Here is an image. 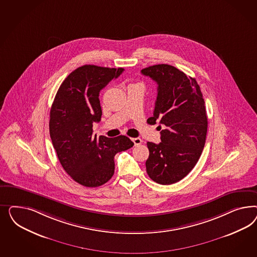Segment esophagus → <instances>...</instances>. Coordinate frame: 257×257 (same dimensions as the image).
I'll return each mask as SVG.
<instances>
[{
    "label": "esophagus",
    "mask_w": 257,
    "mask_h": 257,
    "mask_svg": "<svg viewBox=\"0 0 257 257\" xmlns=\"http://www.w3.org/2000/svg\"><path fill=\"white\" fill-rule=\"evenodd\" d=\"M132 141L134 142L135 146H139L142 142V140H140V138H133Z\"/></svg>",
    "instance_id": "34e87169"
}]
</instances>
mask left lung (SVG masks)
Segmentation results:
<instances>
[{"mask_svg": "<svg viewBox=\"0 0 257 257\" xmlns=\"http://www.w3.org/2000/svg\"><path fill=\"white\" fill-rule=\"evenodd\" d=\"M141 73L158 86L154 116L147 122L159 119L166 126L160 143L147 142L146 171L157 184L171 185L186 177L202 155L208 124L204 100L196 79L173 66L154 65Z\"/></svg>", "mask_w": 257, "mask_h": 257, "instance_id": "obj_1", "label": "left lung"}]
</instances>
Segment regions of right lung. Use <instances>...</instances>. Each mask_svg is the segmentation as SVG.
Wrapping results in <instances>:
<instances>
[{
    "mask_svg": "<svg viewBox=\"0 0 257 257\" xmlns=\"http://www.w3.org/2000/svg\"><path fill=\"white\" fill-rule=\"evenodd\" d=\"M122 68L84 65L63 81L50 112V136L63 169L78 184L100 187L115 171L114 156L134 146L125 136L109 139L93 136L101 120L99 94Z\"/></svg>",
    "mask_w": 257,
    "mask_h": 257,
    "instance_id": "add662e5",
    "label": "right lung"
}]
</instances>
